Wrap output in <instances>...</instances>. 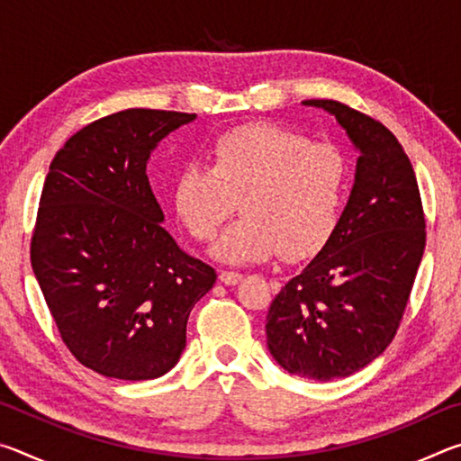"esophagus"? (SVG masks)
Listing matches in <instances>:
<instances>
[{
  "label": "esophagus",
  "mask_w": 461,
  "mask_h": 461,
  "mask_svg": "<svg viewBox=\"0 0 461 461\" xmlns=\"http://www.w3.org/2000/svg\"><path fill=\"white\" fill-rule=\"evenodd\" d=\"M220 280H221L223 285L233 286V285L240 283L241 275H240V272H233V270H221V272H220Z\"/></svg>",
  "instance_id": "esophagus-1"
}]
</instances>
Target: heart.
I'll list each match as a JSON object with an SVG mask.
<instances>
[{
	"label": "heart",
	"instance_id": "obj_1",
	"mask_svg": "<svg viewBox=\"0 0 461 461\" xmlns=\"http://www.w3.org/2000/svg\"><path fill=\"white\" fill-rule=\"evenodd\" d=\"M346 189L348 165L338 148L249 123L217 138L212 167L191 162L178 170L173 207L193 240L212 241L240 201L241 217L217 241V258L258 264L280 252L299 260L330 240Z\"/></svg>",
	"mask_w": 461,
	"mask_h": 461
}]
</instances>
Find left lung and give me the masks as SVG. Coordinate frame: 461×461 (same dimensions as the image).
I'll return each instance as SVG.
<instances>
[{"instance_id": "8db88e82", "label": "left lung", "mask_w": 461, "mask_h": 461, "mask_svg": "<svg viewBox=\"0 0 461 461\" xmlns=\"http://www.w3.org/2000/svg\"><path fill=\"white\" fill-rule=\"evenodd\" d=\"M303 104L335 115L360 156L327 244L272 301L267 338L286 372L327 382L362 370L393 341L427 233L415 170L393 131L341 101Z\"/></svg>"}]
</instances>
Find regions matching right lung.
Returning <instances> with one entry per match:
<instances>
[{"mask_svg": "<svg viewBox=\"0 0 461 461\" xmlns=\"http://www.w3.org/2000/svg\"><path fill=\"white\" fill-rule=\"evenodd\" d=\"M191 120L165 109L105 115L68 138L46 175L30 262L60 339L101 376L167 374L191 309L215 285V270L162 228L146 175L152 148Z\"/></svg>", "mask_w": 461, "mask_h": 461, "instance_id": "obj_1", "label": "right lung"}]
</instances>
